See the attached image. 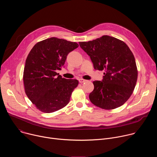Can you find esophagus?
Listing matches in <instances>:
<instances>
[{
  "label": "esophagus",
  "mask_w": 157,
  "mask_h": 157,
  "mask_svg": "<svg viewBox=\"0 0 157 157\" xmlns=\"http://www.w3.org/2000/svg\"><path fill=\"white\" fill-rule=\"evenodd\" d=\"M86 80L83 79H79V82L80 83H82V82H86Z\"/></svg>",
  "instance_id": "1"
}]
</instances>
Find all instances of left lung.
I'll return each instance as SVG.
<instances>
[{
	"instance_id": "left-lung-1",
	"label": "left lung",
	"mask_w": 157,
	"mask_h": 157,
	"mask_svg": "<svg viewBox=\"0 0 157 157\" xmlns=\"http://www.w3.org/2000/svg\"><path fill=\"white\" fill-rule=\"evenodd\" d=\"M79 44L90 57L94 68L105 71L102 81L93 82L94 90L89 96L91 102L104 109L122 105L132 95L138 75L135 58L128 47L108 35Z\"/></svg>"
}]
</instances>
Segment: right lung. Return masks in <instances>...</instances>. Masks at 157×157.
I'll return each mask as SVG.
<instances>
[{"mask_svg":"<svg viewBox=\"0 0 157 157\" xmlns=\"http://www.w3.org/2000/svg\"><path fill=\"white\" fill-rule=\"evenodd\" d=\"M75 42L52 37L37 43L30 52L24 71L25 91L38 109L51 113L65 107L79 82L56 73L68 53L78 47Z\"/></svg>","mask_w":157,"mask_h":157,"instance_id":"add662e5","label":"right lung"}]
</instances>
